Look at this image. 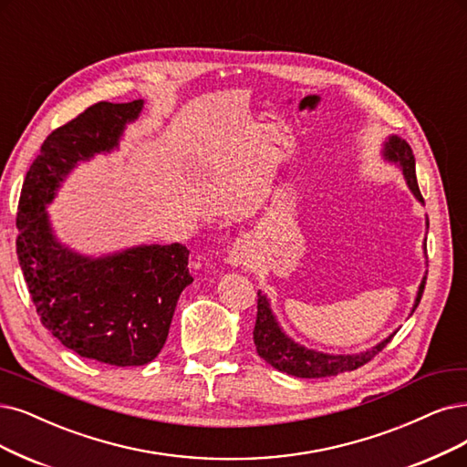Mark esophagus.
<instances>
[{
	"instance_id": "1",
	"label": "esophagus",
	"mask_w": 467,
	"mask_h": 467,
	"mask_svg": "<svg viewBox=\"0 0 467 467\" xmlns=\"http://www.w3.org/2000/svg\"><path fill=\"white\" fill-rule=\"evenodd\" d=\"M229 262L233 265H240V267H246L252 264V250L248 244H236L233 250H231V255H229Z\"/></svg>"
}]
</instances>
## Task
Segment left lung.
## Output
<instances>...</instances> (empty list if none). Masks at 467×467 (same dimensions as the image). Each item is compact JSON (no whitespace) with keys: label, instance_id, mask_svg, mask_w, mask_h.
Here are the masks:
<instances>
[{"label":"left lung","instance_id":"obj_1","mask_svg":"<svg viewBox=\"0 0 467 467\" xmlns=\"http://www.w3.org/2000/svg\"><path fill=\"white\" fill-rule=\"evenodd\" d=\"M383 158L387 161H392L402 169V175L411 190V194L416 196L421 203V192L416 179V160H413V151L406 140L400 136H389V140L383 146ZM429 227V221H427ZM427 277H423L416 302H413L411 314L416 312V307L421 300L423 288H425ZM390 337H387L383 342H379L377 347L359 352V354H325L317 350H309L302 344L292 340L283 329L271 312V306L265 295L257 292V317L254 327V344L255 350L260 354L267 364H271L275 369L283 373H288L292 377H302V379H317V377H335L347 371H354L361 368L368 361H371L379 352H381L387 344L390 342Z\"/></svg>","mask_w":467,"mask_h":467}]
</instances>
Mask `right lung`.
<instances>
[{"instance_id":"1","label":"right lung","mask_w":467,"mask_h":467,"mask_svg":"<svg viewBox=\"0 0 467 467\" xmlns=\"http://www.w3.org/2000/svg\"><path fill=\"white\" fill-rule=\"evenodd\" d=\"M142 108L144 99L98 101L51 132L16 212V255L42 325L68 350L117 368L144 366L161 352L181 292L194 281L190 252L175 243L82 255L56 238L46 205L78 161L117 150Z\"/></svg>"}]
</instances>
